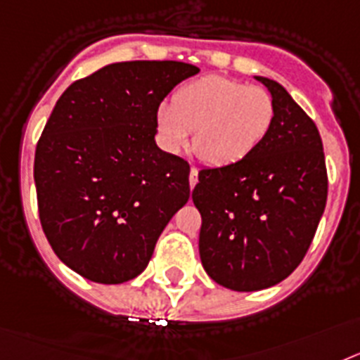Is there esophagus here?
Returning <instances> with one entry per match:
<instances>
[{"label": "esophagus", "mask_w": 360, "mask_h": 360, "mask_svg": "<svg viewBox=\"0 0 360 360\" xmlns=\"http://www.w3.org/2000/svg\"><path fill=\"white\" fill-rule=\"evenodd\" d=\"M198 176H199V172H198V168L195 167H192V170H190V188H193V186H195V184H198Z\"/></svg>", "instance_id": "esophagus-1"}]
</instances>
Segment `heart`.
Here are the masks:
<instances>
[{
	"label": "heart",
	"mask_w": 360,
	"mask_h": 360,
	"mask_svg": "<svg viewBox=\"0 0 360 360\" xmlns=\"http://www.w3.org/2000/svg\"><path fill=\"white\" fill-rule=\"evenodd\" d=\"M274 114V99L262 86L205 76L177 90L174 105H159L155 124L170 152L186 148L195 130V154L210 167H232L261 145Z\"/></svg>",
	"instance_id": "1"
}]
</instances>
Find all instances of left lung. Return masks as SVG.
<instances>
[{"instance_id": "obj_1", "label": "left lung", "mask_w": 360, "mask_h": 360, "mask_svg": "<svg viewBox=\"0 0 360 360\" xmlns=\"http://www.w3.org/2000/svg\"><path fill=\"white\" fill-rule=\"evenodd\" d=\"M255 79L275 106L266 137L237 165L199 172L192 192L202 219V266L215 283L236 292L270 288L301 264L328 198L315 123L277 81Z\"/></svg>"}]
</instances>
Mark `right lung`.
I'll list each match as a JSON object with an SVG mask.
<instances>
[{"mask_svg":"<svg viewBox=\"0 0 360 360\" xmlns=\"http://www.w3.org/2000/svg\"><path fill=\"white\" fill-rule=\"evenodd\" d=\"M198 72L181 61L112 63L56 103L36 146L37 208L54 254L81 277H137L188 201L190 165L155 145V114Z\"/></svg>","mask_w":360,"mask_h":360,"instance_id":"right-lung-1","label":"right lung"}]
</instances>
